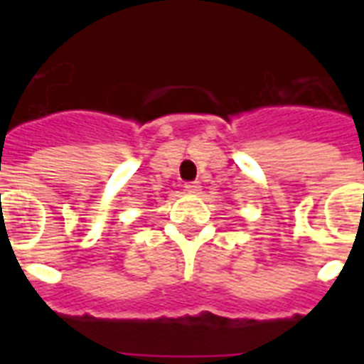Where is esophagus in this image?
Returning <instances> with one entry per match:
<instances>
[{"label":"esophagus","instance_id":"obj_1","mask_svg":"<svg viewBox=\"0 0 364 364\" xmlns=\"http://www.w3.org/2000/svg\"><path fill=\"white\" fill-rule=\"evenodd\" d=\"M185 191H187L188 194H198L200 193V183L198 181L185 183Z\"/></svg>","mask_w":364,"mask_h":364}]
</instances>
